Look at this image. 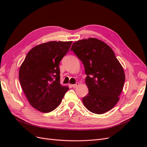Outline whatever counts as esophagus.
I'll use <instances>...</instances> for the list:
<instances>
[{
    "mask_svg": "<svg viewBox=\"0 0 147 147\" xmlns=\"http://www.w3.org/2000/svg\"><path fill=\"white\" fill-rule=\"evenodd\" d=\"M79 83H78V82H77L76 83H75V84H72V87H73V88H77L78 85H79Z\"/></svg>",
    "mask_w": 147,
    "mask_h": 147,
    "instance_id": "1",
    "label": "esophagus"
}]
</instances>
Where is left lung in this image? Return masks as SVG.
<instances>
[{
	"label": "left lung",
	"mask_w": 147,
	"mask_h": 147,
	"mask_svg": "<svg viewBox=\"0 0 147 147\" xmlns=\"http://www.w3.org/2000/svg\"><path fill=\"white\" fill-rule=\"evenodd\" d=\"M71 50L83 63L89 92L83 103L91 112L102 114L117 104L122 92L125 75L112 49L95 38L74 43Z\"/></svg>",
	"instance_id": "8db88e82"
}]
</instances>
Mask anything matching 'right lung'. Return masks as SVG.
<instances>
[{"label": "right lung", "mask_w": 147, "mask_h": 147, "mask_svg": "<svg viewBox=\"0 0 147 147\" xmlns=\"http://www.w3.org/2000/svg\"><path fill=\"white\" fill-rule=\"evenodd\" d=\"M72 42L51 41L34 47L19 71L20 84L29 104L43 113L59 106L68 86L60 83L59 63Z\"/></svg>", "instance_id": "obj_1"}]
</instances>
